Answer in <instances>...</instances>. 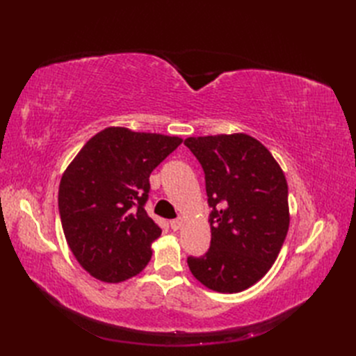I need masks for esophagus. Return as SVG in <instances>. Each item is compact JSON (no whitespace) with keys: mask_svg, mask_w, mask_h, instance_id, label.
<instances>
[{"mask_svg":"<svg viewBox=\"0 0 356 356\" xmlns=\"http://www.w3.org/2000/svg\"><path fill=\"white\" fill-rule=\"evenodd\" d=\"M170 229L174 230V232H177V230H179L181 227H182V220L181 218H177V220H170Z\"/></svg>","mask_w":356,"mask_h":356,"instance_id":"obj_1","label":"esophagus"}]
</instances>
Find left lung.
<instances>
[{
  "label": "left lung",
  "instance_id": "1",
  "mask_svg": "<svg viewBox=\"0 0 356 356\" xmlns=\"http://www.w3.org/2000/svg\"><path fill=\"white\" fill-rule=\"evenodd\" d=\"M212 208L211 248L188 257L190 272L217 293L252 286L270 270L289 227L288 184L270 152L246 134L191 136Z\"/></svg>",
  "mask_w": 356,
  "mask_h": 356
}]
</instances>
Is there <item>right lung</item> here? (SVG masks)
<instances>
[{
	"instance_id": "obj_1",
	"label": "right lung",
	"mask_w": 356,
	"mask_h": 356,
	"mask_svg": "<svg viewBox=\"0 0 356 356\" xmlns=\"http://www.w3.org/2000/svg\"><path fill=\"white\" fill-rule=\"evenodd\" d=\"M182 143L179 136L106 127L63 172L59 213L75 260L98 281L118 284L141 273L161 230L144 204L149 174Z\"/></svg>"
}]
</instances>
